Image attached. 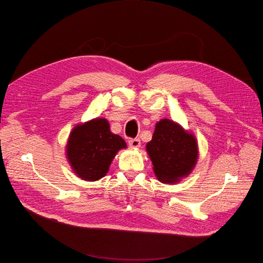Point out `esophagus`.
<instances>
[{"instance_id":"34e87169","label":"esophagus","mask_w":263,"mask_h":263,"mask_svg":"<svg viewBox=\"0 0 263 263\" xmlns=\"http://www.w3.org/2000/svg\"><path fill=\"white\" fill-rule=\"evenodd\" d=\"M128 145L134 148L140 147V139L139 138H130L128 139Z\"/></svg>"}]
</instances>
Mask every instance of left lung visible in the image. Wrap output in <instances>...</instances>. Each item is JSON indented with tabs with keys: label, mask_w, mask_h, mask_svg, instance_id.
Listing matches in <instances>:
<instances>
[{
	"label": "left lung",
	"mask_w": 263,
	"mask_h": 263,
	"mask_svg": "<svg viewBox=\"0 0 263 263\" xmlns=\"http://www.w3.org/2000/svg\"><path fill=\"white\" fill-rule=\"evenodd\" d=\"M147 151L154 164L157 178L172 183L187 176L197 159V144L191 134L170 119H161L147 144Z\"/></svg>",
	"instance_id": "1"
}]
</instances>
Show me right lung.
<instances>
[{"mask_svg": "<svg viewBox=\"0 0 263 263\" xmlns=\"http://www.w3.org/2000/svg\"><path fill=\"white\" fill-rule=\"evenodd\" d=\"M126 148L125 140L113 134L104 118H95L74 127L71 133L67 156L72 169L86 181H97L105 176L116 153Z\"/></svg>", "mask_w": 263, "mask_h": 263, "instance_id": "right-lung-1", "label": "right lung"}]
</instances>
